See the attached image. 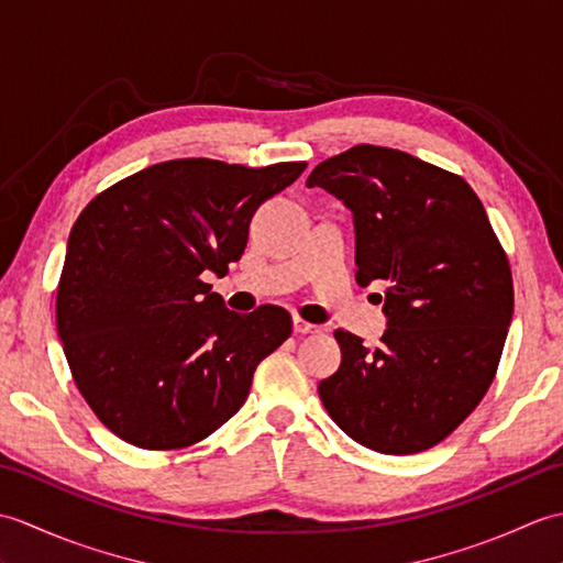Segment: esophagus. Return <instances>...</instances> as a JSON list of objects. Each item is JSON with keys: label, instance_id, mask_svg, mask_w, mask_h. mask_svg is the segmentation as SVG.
<instances>
[{"label": "esophagus", "instance_id": "1", "mask_svg": "<svg viewBox=\"0 0 563 563\" xmlns=\"http://www.w3.org/2000/svg\"><path fill=\"white\" fill-rule=\"evenodd\" d=\"M292 329L295 333H321V327L309 324L302 317H292Z\"/></svg>", "mask_w": 563, "mask_h": 563}]
</instances>
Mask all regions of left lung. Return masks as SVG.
Segmentation results:
<instances>
[{"mask_svg":"<svg viewBox=\"0 0 563 563\" xmlns=\"http://www.w3.org/2000/svg\"><path fill=\"white\" fill-rule=\"evenodd\" d=\"M307 186L353 212L355 280L387 285L379 349L333 333L341 365L319 382L324 409L375 452L433 448L484 399L512 319L510 266L482 200L464 178L375 145L321 162Z\"/></svg>","mask_w":563,"mask_h":563,"instance_id":"left-lung-1","label":"left lung"}]
</instances>
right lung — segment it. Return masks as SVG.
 <instances>
[{
  "label": "right lung",
  "mask_w": 563,
  "mask_h": 563,
  "mask_svg": "<svg viewBox=\"0 0 563 563\" xmlns=\"http://www.w3.org/2000/svg\"><path fill=\"white\" fill-rule=\"evenodd\" d=\"M305 166L172 159L81 210L57 288V333L81 397L118 438L188 448L242 409L292 319L273 305L236 314L200 275L242 258L261 202Z\"/></svg>",
  "instance_id": "1"
}]
</instances>
